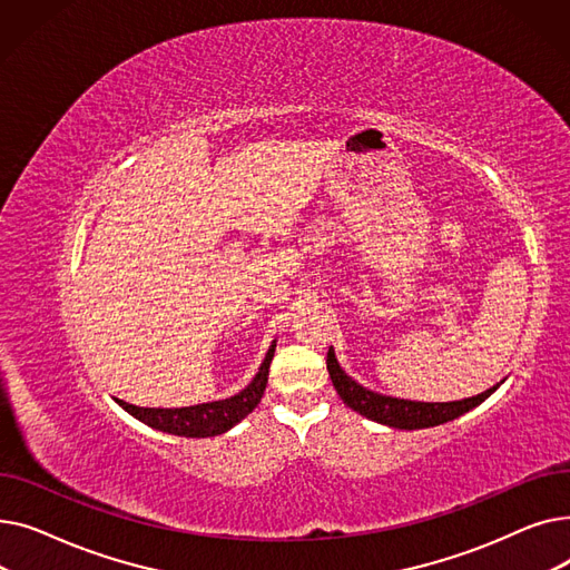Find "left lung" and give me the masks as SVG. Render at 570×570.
Wrapping results in <instances>:
<instances>
[{"mask_svg":"<svg viewBox=\"0 0 570 570\" xmlns=\"http://www.w3.org/2000/svg\"><path fill=\"white\" fill-rule=\"evenodd\" d=\"M325 363H327V374L333 379L335 391L346 406H351L361 415H367L370 421L391 425L397 430H423V428H434L448 421H455L458 415L485 402L499 387L497 383L494 387H490V391L469 400H460V402H411V400L385 397L367 391L363 385H357L353 379L344 374L333 348H327Z\"/></svg>","mask_w":570,"mask_h":570,"instance_id":"obj_1","label":"left lung"}]
</instances>
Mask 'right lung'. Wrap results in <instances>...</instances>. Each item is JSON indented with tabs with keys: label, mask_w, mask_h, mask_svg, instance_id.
<instances>
[{
	"label": "right lung",
	"mask_w": 570,
	"mask_h": 570,
	"mask_svg": "<svg viewBox=\"0 0 570 570\" xmlns=\"http://www.w3.org/2000/svg\"><path fill=\"white\" fill-rule=\"evenodd\" d=\"M275 346L277 344L273 342V346L267 348L265 361H263L258 374L254 376V381L245 387L243 393H237L230 400L196 404V406H185V409H142V406H134L122 400H117V404L127 409L131 415H136L140 423L155 428V430H161V432H168V434L191 436V439L224 434L226 430H230L233 425L243 421L247 413H252L256 409V404L261 402L265 383H267L269 363H273V355H275Z\"/></svg>",
	"instance_id": "1"
}]
</instances>
